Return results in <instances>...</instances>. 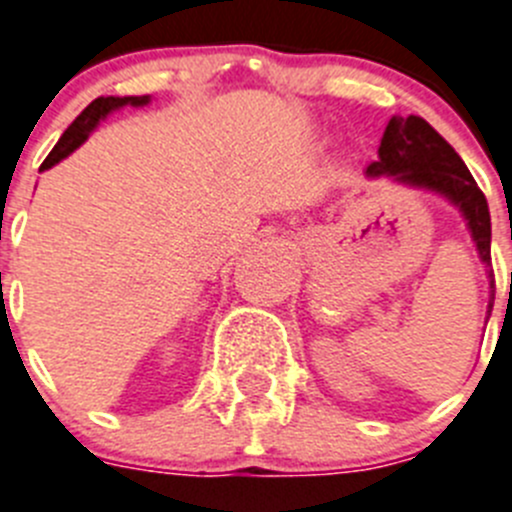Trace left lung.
<instances>
[{"instance_id":"obj_1","label":"left lung","mask_w":512,"mask_h":512,"mask_svg":"<svg viewBox=\"0 0 512 512\" xmlns=\"http://www.w3.org/2000/svg\"><path fill=\"white\" fill-rule=\"evenodd\" d=\"M367 178H392L402 186L430 191L450 201L465 218L485 274L490 279L488 316L495 301V279L490 269V211L483 191L450 143L420 115H394L379 143V160L367 165Z\"/></svg>"}]
</instances>
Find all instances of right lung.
<instances>
[{"label": "right lung", "mask_w": 512, "mask_h": 512, "mask_svg": "<svg viewBox=\"0 0 512 512\" xmlns=\"http://www.w3.org/2000/svg\"><path fill=\"white\" fill-rule=\"evenodd\" d=\"M148 102H150V95H140V97H135V95H130V97H97V100H92L90 105H87L85 110H82V113L77 115L75 123H72L70 128H67L65 133H62L60 143H57L55 148H52V153L47 155L45 163H42L40 170H50L52 165H57V163H60V160H65L67 155L75 153V150L80 148V145L85 143L87 138H90L92 130H95L97 125H100V120H105L110 113H115V110H120V107H125V105L143 107V105H148Z\"/></svg>", "instance_id": "obj_1"}]
</instances>
